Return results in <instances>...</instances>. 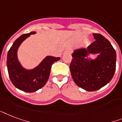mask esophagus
Wrapping results in <instances>:
<instances>
[{
    "mask_svg": "<svg viewBox=\"0 0 122 122\" xmlns=\"http://www.w3.org/2000/svg\"><path fill=\"white\" fill-rule=\"evenodd\" d=\"M72 51H73V50H72V49H71V48H68V49H67V50L65 51V52L67 53H69V54H71L72 53Z\"/></svg>",
    "mask_w": 122,
    "mask_h": 122,
    "instance_id": "esophagus-1",
    "label": "esophagus"
}]
</instances>
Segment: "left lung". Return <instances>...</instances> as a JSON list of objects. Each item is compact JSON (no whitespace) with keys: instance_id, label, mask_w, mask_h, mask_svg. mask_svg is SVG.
I'll return each mask as SVG.
<instances>
[{"instance_id":"1","label":"left lung","mask_w":122,"mask_h":122,"mask_svg":"<svg viewBox=\"0 0 122 122\" xmlns=\"http://www.w3.org/2000/svg\"><path fill=\"white\" fill-rule=\"evenodd\" d=\"M95 41L86 50L80 49L72 54L70 71L75 83L83 89L93 92L101 88L113 78L116 69L115 50L107 39L93 34ZM100 53L95 61L85 57L88 53Z\"/></svg>"}]
</instances>
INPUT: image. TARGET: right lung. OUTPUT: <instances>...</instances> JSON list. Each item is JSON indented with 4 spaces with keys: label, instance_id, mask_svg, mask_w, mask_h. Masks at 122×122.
<instances>
[{
    "label": "right lung",
    "instance_id": "right-lung-1",
    "mask_svg": "<svg viewBox=\"0 0 122 122\" xmlns=\"http://www.w3.org/2000/svg\"><path fill=\"white\" fill-rule=\"evenodd\" d=\"M31 32L19 37L7 53V66L8 74L15 87L26 92H34L43 87L50 77L51 66L60 59V57L48 56L34 69L27 71L21 66L17 58V50L21 43L31 34Z\"/></svg>",
    "mask_w": 122,
    "mask_h": 122
}]
</instances>
